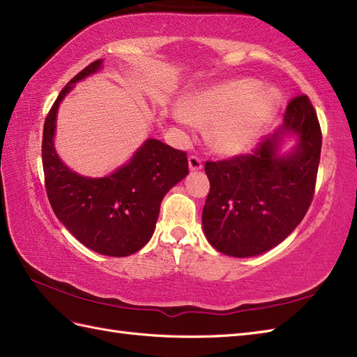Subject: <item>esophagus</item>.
<instances>
[{"instance_id":"obj_1","label":"esophagus","mask_w":357,"mask_h":357,"mask_svg":"<svg viewBox=\"0 0 357 357\" xmlns=\"http://www.w3.org/2000/svg\"><path fill=\"white\" fill-rule=\"evenodd\" d=\"M188 167L192 172H196V170H201L202 169V161L197 158V156L192 155L188 156Z\"/></svg>"}]
</instances>
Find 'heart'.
<instances>
[{
	"instance_id": "obj_1",
	"label": "heart",
	"mask_w": 357,
	"mask_h": 357,
	"mask_svg": "<svg viewBox=\"0 0 357 357\" xmlns=\"http://www.w3.org/2000/svg\"><path fill=\"white\" fill-rule=\"evenodd\" d=\"M280 94L261 88L255 79H236L188 96L182 114L197 124H211V144L216 152L237 155L248 151L277 112Z\"/></svg>"
}]
</instances>
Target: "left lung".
<instances>
[{
	"label": "left lung",
	"instance_id": "obj_1",
	"mask_svg": "<svg viewBox=\"0 0 357 357\" xmlns=\"http://www.w3.org/2000/svg\"><path fill=\"white\" fill-rule=\"evenodd\" d=\"M286 136L296 147L281 154ZM321 128L307 96L294 97L284 123L250 155L206 161L210 193L202 227L210 245L225 255L252 257L272 250L300 225L317 184Z\"/></svg>",
	"mask_w": 357,
	"mask_h": 357
}]
</instances>
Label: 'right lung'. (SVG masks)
<instances>
[{
    "mask_svg": "<svg viewBox=\"0 0 357 357\" xmlns=\"http://www.w3.org/2000/svg\"><path fill=\"white\" fill-rule=\"evenodd\" d=\"M89 63L73 77L50 109L43 135L45 190L52 208L65 228L89 250L126 257L151 240L165 193L188 175L187 153L149 138L129 162L103 178H88L66 167L56 153L57 107L74 84L102 68Z\"/></svg>",
    "mask_w": 357,
    "mask_h": 357,
    "instance_id": "add662e5",
    "label": "right lung"
}]
</instances>
